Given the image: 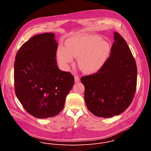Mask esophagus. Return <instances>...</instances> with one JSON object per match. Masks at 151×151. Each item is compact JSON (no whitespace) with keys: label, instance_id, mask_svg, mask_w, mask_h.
<instances>
[{"label":"esophagus","instance_id":"1","mask_svg":"<svg viewBox=\"0 0 151 151\" xmlns=\"http://www.w3.org/2000/svg\"><path fill=\"white\" fill-rule=\"evenodd\" d=\"M74 78H75V82H79V81H80V78H79V77L78 76H74Z\"/></svg>","mask_w":151,"mask_h":151}]
</instances>
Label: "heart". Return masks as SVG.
<instances>
[{"label":"heart","mask_w":151,"mask_h":151,"mask_svg":"<svg viewBox=\"0 0 151 151\" xmlns=\"http://www.w3.org/2000/svg\"><path fill=\"white\" fill-rule=\"evenodd\" d=\"M111 43L94 35L78 34L67 40L66 46L60 47L57 52L59 63L68 68L74 57H79L81 69L86 73H94L104 65L111 52Z\"/></svg>","instance_id":"1"}]
</instances>
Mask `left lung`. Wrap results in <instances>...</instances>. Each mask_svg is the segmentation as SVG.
Here are the masks:
<instances>
[{"instance_id":"1","label":"left lung","mask_w":151,"mask_h":151,"mask_svg":"<svg viewBox=\"0 0 151 151\" xmlns=\"http://www.w3.org/2000/svg\"><path fill=\"white\" fill-rule=\"evenodd\" d=\"M110 57L97 73L81 77L88 109L95 116L111 118L124 112L136 90V61L126 41L114 32Z\"/></svg>"}]
</instances>
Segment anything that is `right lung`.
I'll return each instance as SVG.
<instances>
[{
	"label": "right lung",
	"mask_w": 151,
	"mask_h": 151,
	"mask_svg": "<svg viewBox=\"0 0 151 151\" xmlns=\"http://www.w3.org/2000/svg\"><path fill=\"white\" fill-rule=\"evenodd\" d=\"M53 33L31 37L18 51L14 63L15 94L24 109L37 118L57 115L75 80L57 66Z\"/></svg>",
	"instance_id": "add662e5"
}]
</instances>
